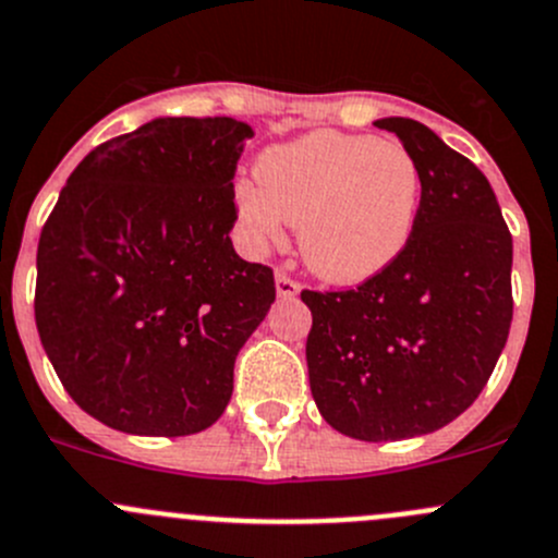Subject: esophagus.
Masks as SVG:
<instances>
[{
  "label": "esophagus",
  "mask_w": 558,
  "mask_h": 558,
  "mask_svg": "<svg viewBox=\"0 0 558 558\" xmlns=\"http://www.w3.org/2000/svg\"><path fill=\"white\" fill-rule=\"evenodd\" d=\"M275 291H278L280 300H291V296L300 294L296 283L286 272H275Z\"/></svg>",
  "instance_id": "esophagus-1"
}]
</instances>
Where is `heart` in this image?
<instances>
[{
    "mask_svg": "<svg viewBox=\"0 0 558 558\" xmlns=\"http://www.w3.org/2000/svg\"><path fill=\"white\" fill-rule=\"evenodd\" d=\"M256 180L236 187L247 247L280 245L294 223L307 272L345 289L403 256L423 204V171L403 144L338 130L267 147Z\"/></svg>",
    "mask_w": 558,
    "mask_h": 558,
    "instance_id": "heart-1",
    "label": "heart"
}]
</instances>
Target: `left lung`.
Listing matches in <instances>:
<instances>
[{
  "instance_id": "1",
  "label": "left lung",
  "mask_w": 558,
  "mask_h": 558,
  "mask_svg": "<svg viewBox=\"0 0 558 558\" xmlns=\"http://www.w3.org/2000/svg\"><path fill=\"white\" fill-rule=\"evenodd\" d=\"M423 171L403 256L351 291H302L311 392L338 434L400 441L477 400L512 322V236L483 171L423 122L376 119Z\"/></svg>"
}]
</instances>
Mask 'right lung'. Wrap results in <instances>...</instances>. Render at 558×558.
<instances>
[{
	"label": "right lung",
	"instance_id": "1",
	"mask_svg": "<svg viewBox=\"0 0 558 558\" xmlns=\"http://www.w3.org/2000/svg\"><path fill=\"white\" fill-rule=\"evenodd\" d=\"M231 117H155L92 149L37 245L35 322L70 398L133 436L218 423L234 360L275 302L272 269L236 256Z\"/></svg>",
	"mask_w": 558,
	"mask_h": 558
}]
</instances>
